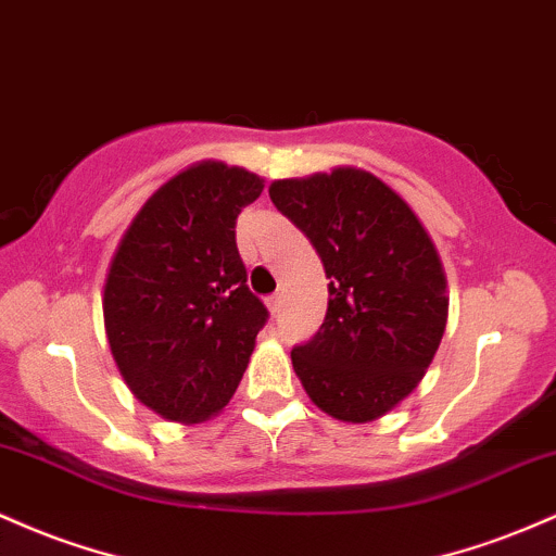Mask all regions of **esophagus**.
I'll use <instances>...</instances> for the list:
<instances>
[{
	"label": "esophagus",
	"mask_w": 556,
	"mask_h": 556,
	"mask_svg": "<svg viewBox=\"0 0 556 556\" xmlns=\"http://www.w3.org/2000/svg\"><path fill=\"white\" fill-rule=\"evenodd\" d=\"M266 306H268V311H271L274 316H277L279 311H282V295H279V292H274V295H268V298H266Z\"/></svg>",
	"instance_id": "esophagus-1"
}]
</instances>
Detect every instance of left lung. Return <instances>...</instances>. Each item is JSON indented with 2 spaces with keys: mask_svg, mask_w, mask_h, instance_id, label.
<instances>
[{
  "mask_svg": "<svg viewBox=\"0 0 556 556\" xmlns=\"http://www.w3.org/2000/svg\"><path fill=\"white\" fill-rule=\"evenodd\" d=\"M268 198L308 237L329 279L325 325L292 348L308 399L371 422L419 386L448 319L446 274L419 218L362 168L279 179Z\"/></svg>",
  "mask_w": 556,
  "mask_h": 556,
  "instance_id": "left-lung-1",
  "label": "left lung"
}]
</instances>
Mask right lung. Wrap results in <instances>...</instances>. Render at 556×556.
Wrapping results in <instances>:
<instances>
[{"instance_id":"right-lung-1","label":"right lung","mask_w":556,"mask_h":556,"mask_svg":"<svg viewBox=\"0 0 556 556\" xmlns=\"http://www.w3.org/2000/svg\"><path fill=\"white\" fill-rule=\"evenodd\" d=\"M261 192L245 168L189 166L142 205L110 261V351L131 393L170 422H203L229 404L268 319L235 237Z\"/></svg>"}]
</instances>
